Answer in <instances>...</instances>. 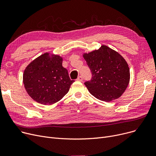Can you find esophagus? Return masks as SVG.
Wrapping results in <instances>:
<instances>
[{
    "mask_svg": "<svg viewBox=\"0 0 156 156\" xmlns=\"http://www.w3.org/2000/svg\"><path fill=\"white\" fill-rule=\"evenodd\" d=\"M82 80H83V78H82V76H79L78 77V78H77V81H82Z\"/></svg>",
    "mask_w": 156,
    "mask_h": 156,
    "instance_id": "esophagus-1",
    "label": "esophagus"
}]
</instances>
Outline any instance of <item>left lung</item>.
<instances>
[{"mask_svg": "<svg viewBox=\"0 0 156 156\" xmlns=\"http://www.w3.org/2000/svg\"><path fill=\"white\" fill-rule=\"evenodd\" d=\"M92 78L85 83L97 99L110 102L120 97L129 84L128 64L121 55L106 45L83 54Z\"/></svg>", "mask_w": 156, "mask_h": 156, "instance_id": "8db88e82", "label": "left lung"}]
</instances>
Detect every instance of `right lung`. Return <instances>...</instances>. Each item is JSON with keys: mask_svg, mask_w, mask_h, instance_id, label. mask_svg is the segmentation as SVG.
Returning a JSON list of instances; mask_svg holds the SVG:
<instances>
[{"mask_svg": "<svg viewBox=\"0 0 156 156\" xmlns=\"http://www.w3.org/2000/svg\"><path fill=\"white\" fill-rule=\"evenodd\" d=\"M62 57L44 53L24 69L23 81L28 94L36 102L51 105L59 101L74 82L62 66Z\"/></svg>", "mask_w": 156, "mask_h": 156, "instance_id": "add662e5", "label": "right lung"}]
</instances>
